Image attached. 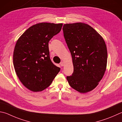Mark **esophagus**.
<instances>
[{"mask_svg": "<svg viewBox=\"0 0 122 122\" xmlns=\"http://www.w3.org/2000/svg\"><path fill=\"white\" fill-rule=\"evenodd\" d=\"M60 65H61V67H63V66L65 65V63H64L63 61H62V62H61V63H60Z\"/></svg>", "mask_w": 122, "mask_h": 122, "instance_id": "1", "label": "esophagus"}]
</instances>
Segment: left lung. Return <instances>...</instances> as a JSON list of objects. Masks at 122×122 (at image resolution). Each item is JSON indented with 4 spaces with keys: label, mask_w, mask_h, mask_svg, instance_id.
I'll use <instances>...</instances> for the list:
<instances>
[{
    "label": "left lung",
    "mask_w": 122,
    "mask_h": 122,
    "mask_svg": "<svg viewBox=\"0 0 122 122\" xmlns=\"http://www.w3.org/2000/svg\"><path fill=\"white\" fill-rule=\"evenodd\" d=\"M63 31L74 66L72 76L67 77L68 83L81 93L91 91L98 86L107 68L105 41L96 30L84 23L65 24Z\"/></svg>",
    "instance_id": "left-lung-1"
}]
</instances>
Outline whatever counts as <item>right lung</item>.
<instances>
[{"label":"right lung","mask_w":122,"mask_h":122,"mask_svg":"<svg viewBox=\"0 0 122 122\" xmlns=\"http://www.w3.org/2000/svg\"><path fill=\"white\" fill-rule=\"evenodd\" d=\"M62 23H39L30 26L16 41L13 65L23 85L33 92L48 87L60 70L50 57L48 42L60 32Z\"/></svg>","instance_id":"obj_1"}]
</instances>
